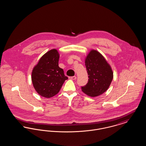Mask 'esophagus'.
<instances>
[{"mask_svg":"<svg viewBox=\"0 0 146 146\" xmlns=\"http://www.w3.org/2000/svg\"><path fill=\"white\" fill-rule=\"evenodd\" d=\"M69 78H70V79H71V80H76V76H70V77H69Z\"/></svg>","mask_w":146,"mask_h":146,"instance_id":"34e87169","label":"esophagus"}]
</instances>
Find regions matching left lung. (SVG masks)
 <instances>
[{"instance_id": "8db88e82", "label": "left lung", "mask_w": 146, "mask_h": 146, "mask_svg": "<svg viewBox=\"0 0 146 146\" xmlns=\"http://www.w3.org/2000/svg\"><path fill=\"white\" fill-rule=\"evenodd\" d=\"M85 63L89 81L82 87V90L90 97H97L107 90L111 84L113 78L111 66L104 56L94 49L86 56Z\"/></svg>"}]
</instances>
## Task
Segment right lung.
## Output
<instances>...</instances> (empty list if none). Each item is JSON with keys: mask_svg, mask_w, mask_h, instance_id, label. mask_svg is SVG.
Masks as SVG:
<instances>
[{"mask_svg": "<svg viewBox=\"0 0 146 146\" xmlns=\"http://www.w3.org/2000/svg\"><path fill=\"white\" fill-rule=\"evenodd\" d=\"M60 54L51 49L44 54L32 72V82L36 92L42 97L51 98L57 95L68 77L58 66Z\"/></svg>", "mask_w": 146, "mask_h": 146, "instance_id": "add662e5", "label": "right lung"}]
</instances>
